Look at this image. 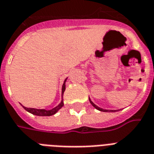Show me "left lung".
Masks as SVG:
<instances>
[{"mask_svg":"<svg viewBox=\"0 0 154 154\" xmlns=\"http://www.w3.org/2000/svg\"><path fill=\"white\" fill-rule=\"evenodd\" d=\"M89 101H90V103H91V105H93V106H94V107L95 108V109H97L100 110V111H102V112H116V111H115V110H109V109H101V108H99L98 106H97V105H95V104H94V103L93 102V101H92L91 100H90V99H89Z\"/></svg>","mask_w":154,"mask_h":154,"instance_id":"left-lung-1","label":"left lung"}]
</instances>
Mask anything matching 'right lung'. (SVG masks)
Segmentation results:
<instances>
[{
    "label": "right lung",
    "mask_w": 154,
    "mask_h": 154,
    "mask_svg": "<svg viewBox=\"0 0 154 154\" xmlns=\"http://www.w3.org/2000/svg\"><path fill=\"white\" fill-rule=\"evenodd\" d=\"M65 82H66V79L65 80V82H64V84L62 85V95L65 90ZM63 105H64V103H63V101H61L60 103V105H58L57 107L53 108V109H52L50 110L37 109H34V108H27L25 107V106H23V108L26 111H28V112L33 115H37V116H52V115L55 114L56 112H57L58 110L60 109Z\"/></svg>",
    "instance_id": "1"
}]
</instances>
